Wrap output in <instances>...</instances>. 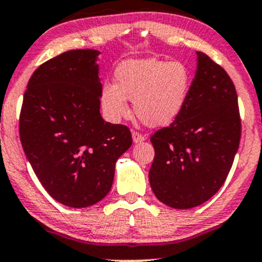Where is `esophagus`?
Returning <instances> with one entry per match:
<instances>
[{
    "instance_id": "esophagus-1",
    "label": "esophagus",
    "mask_w": 262,
    "mask_h": 262,
    "mask_svg": "<svg viewBox=\"0 0 262 262\" xmlns=\"http://www.w3.org/2000/svg\"><path fill=\"white\" fill-rule=\"evenodd\" d=\"M145 140H146V136H143V135L139 134V132H136V131L132 132V141H134L135 143L142 142V141H145Z\"/></svg>"
}]
</instances>
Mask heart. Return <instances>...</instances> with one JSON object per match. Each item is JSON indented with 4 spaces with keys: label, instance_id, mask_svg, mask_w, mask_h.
<instances>
[{
    "label": "heart",
    "instance_id": "obj_1",
    "mask_svg": "<svg viewBox=\"0 0 262 262\" xmlns=\"http://www.w3.org/2000/svg\"><path fill=\"white\" fill-rule=\"evenodd\" d=\"M114 77L115 83H103L100 94L103 116L110 122L127 116V100H134L135 114L143 123L162 127L181 114L190 94V70L181 61L126 60Z\"/></svg>",
    "mask_w": 262,
    "mask_h": 262
}]
</instances>
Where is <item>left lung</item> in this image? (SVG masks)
<instances>
[{"mask_svg": "<svg viewBox=\"0 0 262 262\" xmlns=\"http://www.w3.org/2000/svg\"><path fill=\"white\" fill-rule=\"evenodd\" d=\"M186 105L168 127L151 137L155 159L148 180L167 206L186 210L224 185L238 150L241 122L231 78L204 52H196Z\"/></svg>", "mask_w": 262, "mask_h": 262, "instance_id": "8db88e82", "label": "left lung"}]
</instances>
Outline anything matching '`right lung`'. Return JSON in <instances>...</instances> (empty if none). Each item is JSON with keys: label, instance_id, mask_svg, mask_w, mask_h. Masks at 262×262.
I'll use <instances>...</instances> for the list:
<instances>
[{"label": "right lung", "instance_id": "add662e5", "mask_svg": "<svg viewBox=\"0 0 262 262\" xmlns=\"http://www.w3.org/2000/svg\"><path fill=\"white\" fill-rule=\"evenodd\" d=\"M97 50H72L31 76L19 116V139L36 176L64 206L95 205L110 192L119 157L132 145L126 126L100 114Z\"/></svg>", "mask_w": 262, "mask_h": 262}]
</instances>
